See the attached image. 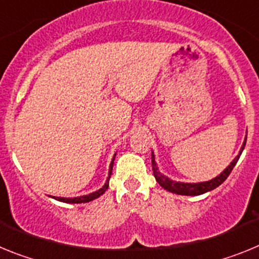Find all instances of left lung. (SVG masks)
I'll use <instances>...</instances> for the list:
<instances>
[{
    "instance_id": "1",
    "label": "left lung",
    "mask_w": 259,
    "mask_h": 259,
    "mask_svg": "<svg viewBox=\"0 0 259 259\" xmlns=\"http://www.w3.org/2000/svg\"><path fill=\"white\" fill-rule=\"evenodd\" d=\"M245 144H246V137H245V140H244V144H242L241 149H240L239 154H237L236 158H235V159L231 162L230 166H228L227 168L223 171V172H221V175H218L217 178H214V179L209 180V182L180 183V182H174V180L168 179L167 176H164L163 174L159 172V170H158V167H157V163H155L154 154L152 153L153 174H154V178H155V180L158 182V184L161 185L162 188L166 189V191L172 192V193H176V194H182V196H198V194H203L209 191H212V189H215L217 187H219V185H221L224 180L227 179L228 175L231 174V171L233 170L235 164H236L237 161H239L240 155H241L242 150H244V148H245Z\"/></svg>"
}]
</instances>
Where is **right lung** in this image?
<instances>
[{"label": "right lung", "instance_id": "obj_1", "mask_svg": "<svg viewBox=\"0 0 259 259\" xmlns=\"http://www.w3.org/2000/svg\"><path fill=\"white\" fill-rule=\"evenodd\" d=\"M114 159H115V155L113 157V161H111V163H110V168H109V176H107V180L106 183H105V185L102 187V188H100L98 191L93 192V193H89L87 194V196H80V197H74V198H65V197H54L53 196V198L57 201H61V202H66V203H84V202H89V201H93L96 200V198H98L101 194L105 193V191L107 189V187H109V180H110V175H111V172H113V164H114Z\"/></svg>", "mask_w": 259, "mask_h": 259}]
</instances>
